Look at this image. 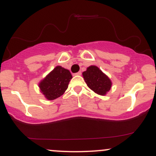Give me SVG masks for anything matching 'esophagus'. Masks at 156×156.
<instances>
[{
  "label": "esophagus",
  "mask_w": 156,
  "mask_h": 156,
  "mask_svg": "<svg viewBox=\"0 0 156 156\" xmlns=\"http://www.w3.org/2000/svg\"><path fill=\"white\" fill-rule=\"evenodd\" d=\"M74 75H75V76H80V75H81V72H80V71H79V72L75 73Z\"/></svg>",
  "instance_id": "obj_1"
}]
</instances>
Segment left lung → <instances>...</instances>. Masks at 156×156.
Returning a JSON list of instances; mask_svg holds the SVG:
<instances>
[{
    "mask_svg": "<svg viewBox=\"0 0 156 156\" xmlns=\"http://www.w3.org/2000/svg\"><path fill=\"white\" fill-rule=\"evenodd\" d=\"M86 83L92 90L101 95H105L112 87L108 77L96 66H90L83 73Z\"/></svg>",
    "mask_w": 156,
    "mask_h": 156,
    "instance_id": "8db88e82",
    "label": "left lung"
}]
</instances>
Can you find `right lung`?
Listing matches in <instances>:
<instances>
[{"mask_svg": "<svg viewBox=\"0 0 156 156\" xmlns=\"http://www.w3.org/2000/svg\"><path fill=\"white\" fill-rule=\"evenodd\" d=\"M72 78L68 69L57 66L40 82L39 87L44 97L52 101L64 94Z\"/></svg>", "mask_w": 156, "mask_h": 156, "instance_id": "right-lung-1", "label": "right lung"}]
</instances>
